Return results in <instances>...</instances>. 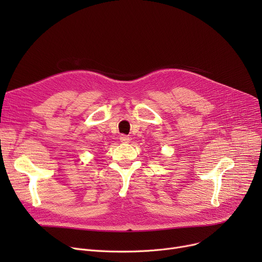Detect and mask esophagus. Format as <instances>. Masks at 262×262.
I'll return each mask as SVG.
<instances>
[{
	"instance_id": "34e87169",
	"label": "esophagus",
	"mask_w": 262,
	"mask_h": 262,
	"mask_svg": "<svg viewBox=\"0 0 262 262\" xmlns=\"http://www.w3.org/2000/svg\"><path fill=\"white\" fill-rule=\"evenodd\" d=\"M120 141L123 142V143H127V142H129V137L126 136V135H121L120 136Z\"/></svg>"
}]
</instances>
